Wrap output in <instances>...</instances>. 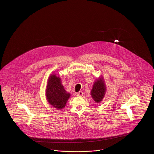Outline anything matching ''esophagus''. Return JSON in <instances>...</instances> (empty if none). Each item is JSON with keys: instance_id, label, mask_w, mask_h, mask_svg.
<instances>
[{"instance_id": "obj_1", "label": "esophagus", "mask_w": 154, "mask_h": 154, "mask_svg": "<svg viewBox=\"0 0 154 154\" xmlns=\"http://www.w3.org/2000/svg\"><path fill=\"white\" fill-rule=\"evenodd\" d=\"M77 96H83V95H84V93L82 91H80V92H79L77 94Z\"/></svg>"}]
</instances>
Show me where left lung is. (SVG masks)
Listing matches in <instances>:
<instances>
[{"label": "left lung", "mask_w": 154, "mask_h": 154, "mask_svg": "<svg viewBox=\"0 0 154 154\" xmlns=\"http://www.w3.org/2000/svg\"><path fill=\"white\" fill-rule=\"evenodd\" d=\"M106 91V87L104 79L102 76L96 79L94 82L93 87L91 91V95L95 102H101L102 101Z\"/></svg>", "instance_id": "left-lung-1"}]
</instances>
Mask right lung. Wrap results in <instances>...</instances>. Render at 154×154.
<instances>
[{"label":"right lung","instance_id":"obj_1","mask_svg":"<svg viewBox=\"0 0 154 154\" xmlns=\"http://www.w3.org/2000/svg\"><path fill=\"white\" fill-rule=\"evenodd\" d=\"M45 96L48 102L57 110H62L70 96L62 84L61 79L56 74H51L47 81Z\"/></svg>","mask_w":154,"mask_h":154}]
</instances>
